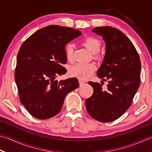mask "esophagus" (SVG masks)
I'll return each instance as SVG.
<instances>
[{"instance_id":"esophagus-1","label":"esophagus","mask_w":152,"mask_h":152,"mask_svg":"<svg viewBox=\"0 0 152 152\" xmlns=\"http://www.w3.org/2000/svg\"><path fill=\"white\" fill-rule=\"evenodd\" d=\"M79 84L80 86H83L85 84V82L83 81H82V80H79Z\"/></svg>"}]
</instances>
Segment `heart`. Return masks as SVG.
Masks as SVG:
<instances>
[{
  "mask_svg": "<svg viewBox=\"0 0 152 152\" xmlns=\"http://www.w3.org/2000/svg\"><path fill=\"white\" fill-rule=\"evenodd\" d=\"M82 44L90 51L93 53L94 58L96 59L102 58L103 55L100 51L101 42L100 39L94 36H87L82 39ZM65 53L66 58L69 61L73 59V46L68 43L65 46ZM96 65L93 63L89 64H77L70 68L69 73L71 75L77 77L80 79L85 80L93 75L96 70Z\"/></svg>",
  "mask_w": 152,
  "mask_h": 152,
  "instance_id": "b5f03b06",
  "label": "heart"
}]
</instances>
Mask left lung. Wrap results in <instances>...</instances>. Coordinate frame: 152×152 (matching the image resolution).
Segmentation results:
<instances>
[{"label": "left lung", "instance_id": "8db88e82", "mask_svg": "<svg viewBox=\"0 0 152 152\" xmlns=\"http://www.w3.org/2000/svg\"><path fill=\"white\" fill-rule=\"evenodd\" d=\"M93 32L102 36L106 53L97 76L108 84L90 81L93 94L86 99L89 115L102 122H109L121 117L130 107L140 83L141 61L130 39L115 28H94Z\"/></svg>", "mask_w": 152, "mask_h": 152}]
</instances>
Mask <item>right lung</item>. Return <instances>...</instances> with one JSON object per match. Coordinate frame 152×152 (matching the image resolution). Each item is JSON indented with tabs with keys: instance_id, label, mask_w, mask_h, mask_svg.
<instances>
[{
	"instance_id": "add662e5",
	"label": "right lung",
	"mask_w": 152,
	"mask_h": 152,
	"mask_svg": "<svg viewBox=\"0 0 152 152\" xmlns=\"http://www.w3.org/2000/svg\"><path fill=\"white\" fill-rule=\"evenodd\" d=\"M81 35L73 28L50 25L36 31L21 45L17 56L15 81L20 101L31 116L52 118L61 109L67 94L79 87L78 79L59 82L58 75L67 69L65 46Z\"/></svg>"
}]
</instances>
